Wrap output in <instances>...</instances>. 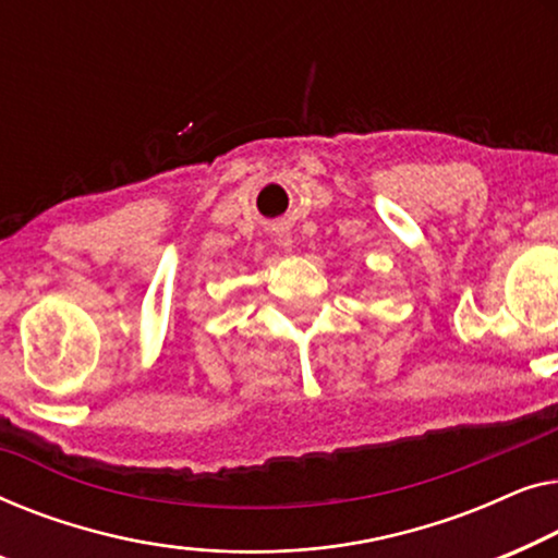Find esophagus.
Listing matches in <instances>:
<instances>
[{
	"instance_id": "34e87169",
	"label": "esophagus",
	"mask_w": 558,
	"mask_h": 558,
	"mask_svg": "<svg viewBox=\"0 0 558 558\" xmlns=\"http://www.w3.org/2000/svg\"><path fill=\"white\" fill-rule=\"evenodd\" d=\"M282 245H288V242H282Z\"/></svg>"
}]
</instances>
